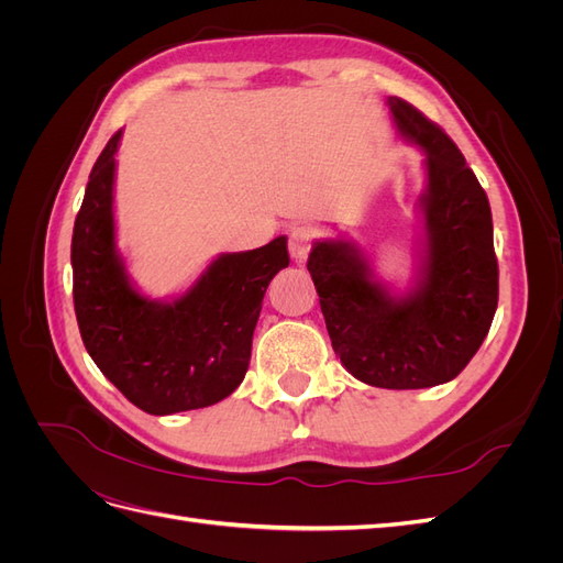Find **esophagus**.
<instances>
[{
	"mask_svg": "<svg viewBox=\"0 0 563 563\" xmlns=\"http://www.w3.org/2000/svg\"><path fill=\"white\" fill-rule=\"evenodd\" d=\"M312 240H314V232L305 225H298L288 232V251H291V258L296 263H302L305 258H308V253L312 249Z\"/></svg>",
	"mask_w": 563,
	"mask_h": 563,
	"instance_id": "34e87169",
	"label": "esophagus"
}]
</instances>
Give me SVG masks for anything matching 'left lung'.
Returning a JSON list of instances; mask_svg holds the SVG:
<instances>
[{"instance_id": "obj_1", "label": "left lung", "mask_w": 563, "mask_h": 563, "mask_svg": "<svg viewBox=\"0 0 563 563\" xmlns=\"http://www.w3.org/2000/svg\"><path fill=\"white\" fill-rule=\"evenodd\" d=\"M387 106L399 135L424 152L422 255L397 296L345 240L312 244L308 269L333 352L356 380L420 389L453 380L482 347L498 308V261L484 187L463 152L406 100Z\"/></svg>"}]
</instances>
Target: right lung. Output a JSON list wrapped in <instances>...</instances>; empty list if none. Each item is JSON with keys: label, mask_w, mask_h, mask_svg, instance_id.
I'll list each match as a JSON object with an SVG mask.
<instances>
[{"label": "right lung", "mask_w": 563, "mask_h": 563, "mask_svg": "<svg viewBox=\"0 0 563 563\" xmlns=\"http://www.w3.org/2000/svg\"><path fill=\"white\" fill-rule=\"evenodd\" d=\"M117 131L100 152L73 232V296L84 347L122 395L152 416L218 404L242 385L272 277L288 267L286 236L220 253L174 300L133 286L114 232Z\"/></svg>", "instance_id": "1"}]
</instances>
